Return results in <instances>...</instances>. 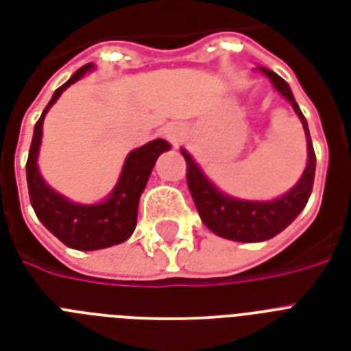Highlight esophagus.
Listing matches in <instances>:
<instances>
[{"instance_id":"obj_1","label":"esophagus","mask_w":351,"mask_h":351,"mask_svg":"<svg viewBox=\"0 0 351 351\" xmlns=\"http://www.w3.org/2000/svg\"><path fill=\"white\" fill-rule=\"evenodd\" d=\"M164 136H165V140H169L173 145H176V143L180 142V132H178V129L173 125L164 127Z\"/></svg>"}]
</instances>
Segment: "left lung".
<instances>
[{"mask_svg":"<svg viewBox=\"0 0 351 351\" xmlns=\"http://www.w3.org/2000/svg\"><path fill=\"white\" fill-rule=\"evenodd\" d=\"M258 71L266 74L273 87L291 104L304 127L306 142H308V165L293 189H289L280 198L266 200V202L233 198L219 191L208 176L204 175L197 162L191 158V154L186 149H182L187 164V186L200 219L215 234L237 242H262L286 230L308 204L313 189V178H315V151L308 131V121L300 112V107L297 106L289 85L269 69L258 67Z\"/></svg>","mask_w":351,"mask_h":351,"instance_id":"8db88e82","label":"left lung"}]
</instances>
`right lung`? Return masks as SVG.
<instances>
[{
    "label": "right lung",
    "instance_id": "add662e5",
    "mask_svg": "<svg viewBox=\"0 0 351 351\" xmlns=\"http://www.w3.org/2000/svg\"><path fill=\"white\" fill-rule=\"evenodd\" d=\"M95 65L87 63L56 89L49 106L41 112L40 120L36 121L32 143L27 160V186L32 209L40 222L51 231L56 239L65 245L80 251H93L111 247V245L125 242L136 228L138 202L143 187L147 184L149 175L154 167V162L164 151H169L171 145L158 138L145 143L143 147L134 149L129 153L120 180L112 189L107 200L100 204H74L47 186L38 169V153H40L41 134H43V120L52 104L60 98L69 85L78 82L85 73L93 71Z\"/></svg>",
    "mask_w": 351,
    "mask_h": 351
}]
</instances>
